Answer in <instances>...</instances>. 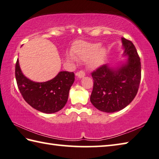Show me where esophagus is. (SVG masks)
Wrapping results in <instances>:
<instances>
[{
    "label": "esophagus",
    "instance_id": "esophagus-1",
    "mask_svg": "<svg viewBox=\"0 0 159 159\" xmlns=\"http://www.w3.org/2000/svg\"><path fill=\"white\" fill-rule=\"evenodd\" d=\"M76 75L79 77V78H82L85 76V73L84 70H80L76 73Z\"/></svg>",
    "mask_w": 159,
    "mask_h": 159
}]
</instances>
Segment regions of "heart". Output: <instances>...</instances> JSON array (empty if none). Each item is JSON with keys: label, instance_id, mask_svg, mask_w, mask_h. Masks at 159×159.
Instances as JSON below:
<instances>
[{"label": "heart", "instance_id": "1", "mask_svg": "<svg viewBox=\"0 0 159 159\" xmlns=\"http://www.w3.org/2000/svg\"><path fill=\"white\" fill-rule=\"evenodd\" d=\"M77 57L87 60V65L91 68H96L104 64L107 56L105 47H100V43L82 42L75 49ZM73 59V57H72Z\"/></svg>", "mask_w": 159, "mask_h": 159}]
</instances>
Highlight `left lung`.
<instances>
[{"label": "left lung", "instance_id": "obj_1", "mask_svg": "<svg viewBox=\"0 0 159 159\" xmlns=\"http://www.w3.org/2000/svg\"><path fill=\"white\" fill-rule=\"evenodd\" d=\"M127 61L119 66L102 65L91 73L93 88L91 102L103 112L118 111L129 104L137 94L141 78V65L135 46L122 38Z\"/></svg>", "mask_w": 159, "mask_h": 159}]
</instances>
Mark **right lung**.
Wrapping results in <instances>:
<instances>
[{"mask_svg": "<svg viewBox=\"0 0 159 159\" xmlns=\"http://www.w3.org/2000/svg\"><path fill=\"white\" fill-rule=\"evenodd\" d=\"M15 76L20 93L26 102L46 113L57 112L66 105L70 89L75 81L73 72L61 71L47 82H33L23 74L19 59L16 63Z\"/></svg>", "mask_w": 159, "mask_h": 159, "instance_id": "right-lung-1", "label": "right lung"}]
</instances>
